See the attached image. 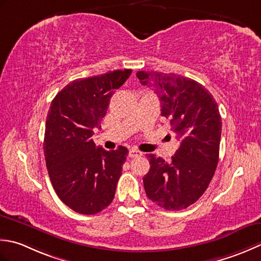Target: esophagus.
Instances as JSON below:
<instances>
[{
	"instance_id": "1",
	"label": "esophagus",
	"mask_w": 261,
	"mask_h": 261,
	"mask_svg": "<svg viewBox=\"0 0 261 261\" xmlns=\"http://www.w3.org/2000/svg\"><path fill=\"white\" fill-rule=\"evenodd\" d=\"M142 155H143L142 152L137 151V150H134V148H133V150H130V151L128 152V156H129V158H140V156H142Z\"/></svg>"
}]
</instances>
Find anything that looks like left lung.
<instances>
[{
  "instance_id": "obj_1",
  "label": "left lung",
  "mask_w": 261,
  "mask_h": 261,
  "mask_svg": "<svg viewBox=\"0 0 261 261\" xmlns=\"http://www.w3.org/2000/svg\"><path fill=\"white\" fill-rule=\"evenodd\" d=\"M136 76L158 94L161 115L180 143L170 163L147 154L151 167L143 178L145 193L166 210L187 208L205 193L219 162V106L208 90L189 77L153 71Z\"/></svg>"
}]
</instances>
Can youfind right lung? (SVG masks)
<instances>
[{
	"label": "right lung",
	"instance_id": "1",
	"mask_svg": "<svg viewBox=\"0 0 261 261\" xmlns=\"http://www.w3.org/2000/svg\"><path fill=\"white\" fill-rule=\"evenodd\" d=\"M132 70L77 79L53 99L47 115L44 153L46 167L60 199L74 212L93 215L109 206L128 150L106 151L91 136L101 128L110 98Z\"/></svg>",
	"mask_w": 261,
	"mask_h": 261
}]
</instances>
